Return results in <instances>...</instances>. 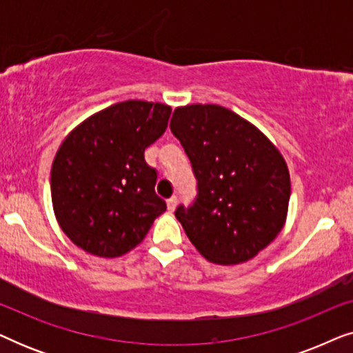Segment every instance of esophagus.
Listing matches in <instances>:
<instances>
[{
	"mask_svg": "<svg viewBox=\"0 0 353 353\" xmlns=\"http://www.w3.org/2000/svg\"><path fill=\"white\" fill-rule=\"evenodd\" d=\"M176 202H178V199L175 196H172L170 199H167V209H168V212H173L176 209Z\"/></svg>",
	"mask_w": 353,
	"mask_h": 353,
	"instance_id": "obj_1",
	"label": "esophagus"
}]
</instances>
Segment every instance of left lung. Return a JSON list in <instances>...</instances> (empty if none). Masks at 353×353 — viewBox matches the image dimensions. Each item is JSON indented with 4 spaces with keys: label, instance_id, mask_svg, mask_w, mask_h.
Wrapping results in <instances>:
<instances>
[{
    "label": "left lung",
    "instance_id": "8db88e82",
    "mask_svg": "<svg viewBox=\"0 0 353 353\" xmlns=\"http://www.w3.org/2000/svg\"><path fill=\"white\" fill-rule=\"evenodd\" d=\"M170 130L197 180L175 216L202 257L219 265L254 259L286 223L291 178L278 148L248 120L216 104L176 108Z\"/></svg>",
    "mask_w": 353,
    "mask_h": 353
}]
</instances>
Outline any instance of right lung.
<instances>
[{
	"instance_id": "obj_1",
	"label": "right lung",
	"mask_w": 353,
	"mask_h": 353,
	"mask_svg": "<svg viewBox=\"0 0 353 353\" xmlns=\"http://www.w3.org/2000/svg\"><path fill=\"white\" fill-rule=\"evenodd\" d=\"M172 108L130 99L90 115L67 134L51 167L57 223L85 252L114 259L144 239L167 209L144 149L165 132Z\"/></svg>"
}]
</instances>
